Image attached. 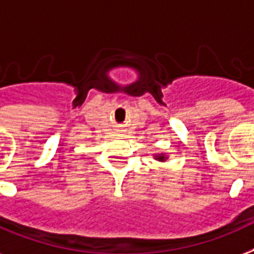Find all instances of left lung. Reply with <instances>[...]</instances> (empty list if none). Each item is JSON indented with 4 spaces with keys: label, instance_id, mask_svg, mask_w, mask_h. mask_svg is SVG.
<instances>
[{
    "label": "left lung",
    "instance_id": "left-lung-1",
    "mask_svg": "<svg viewBox=\"0 0 254 254\" xmlns=\"http://www.w3.org/2000/svg\"><path fill=\"white\" fill-rule=\"evenodd\" d=\"M153 157H154L156 161L165 162L168 160V154H165V153H157V154H153Z\"/></svg>",
    "mask_w": 254,
    "mask_h": 254
}]
</instances>
